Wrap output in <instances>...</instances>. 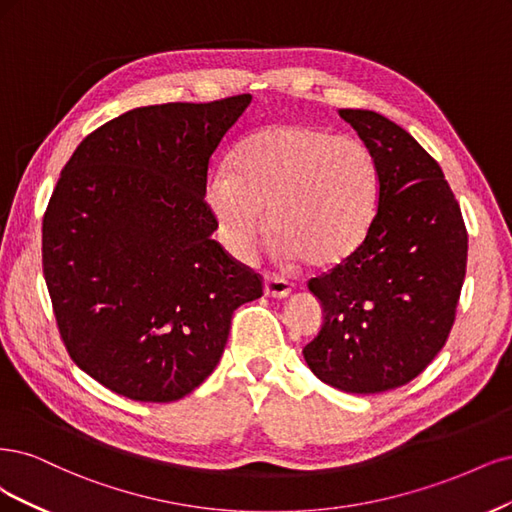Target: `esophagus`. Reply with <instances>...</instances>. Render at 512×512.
I'll use <instances>...</instances> for the list:
<instances>
[{
	"label": "esophagus",
	"instance_id": "obj_1",
	"mask_svg": "<svg viewBox=\"0 0 512 512\" xmlns=\"http://www.w3.org/2000/svg\"><path fill=\"white\" fill-rule=\"evenodd\" d=\"M263 293H266L268 298H287L291 293V283L280 276L266 274L263 276Z\"/></svg>",
	"mask_w": 512,
	"mask_h": 512
}]
</instances>
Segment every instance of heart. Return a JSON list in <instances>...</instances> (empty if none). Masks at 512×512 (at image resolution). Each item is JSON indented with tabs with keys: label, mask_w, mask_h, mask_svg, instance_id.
<instances>
[{
	"label": "heart",
	"mask_w": 512,
	"mask_h": 512,
	"mask_svg": "<svg viewBox=\"0 0 512 512\" xmlns=\"http://www.w3.org/2000/svg\"><path fill=\"white\" fill-rule=\"evenodd\" d=\"M206 200L238 257H251L270 225L287 261L332 268L366 242L378 208L370 148L304 123L266 125L244 136L212 176Z\"/></svg>",
	"instance_id": "heart-1"
}]
</instances>
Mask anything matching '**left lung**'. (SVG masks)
Wrapping results in <instances>:
<instances>
[{
	"label": "left lung",
	"instance_id": "obj_1",
	"mask_svg": "<svg viewBox=\"0 0 512 512\" xmlns=\"http://www.w3.org/2000/svg\"><path fill=\"white\" fill-rule=\"evenodd\" d=\"M338 114L376 161L378 208L361 249L308 283L323 325L302 353L323 383L381 393L410 383L447 342L468 234L440 166L406 129L374 110Z\"/></svg>",
	"mask_w": 512,
	"mask_h": 512
}]
</instances>
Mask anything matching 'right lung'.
Instances as JSON below:
<instances>
[{
	"mask_svg": "<svg viewBox=\"0 0 512 512\" xmlns=\"http://www.w3.org/2000/svg\"><path fill=\"white\" fill-rule=\"evenodd\" d=\"M134 108L65 163L42 221V268L74 364L136 402L185 398L217 368L261 278L212 240L208 161L249 108Z\"/></svg>",
	"mask_w": 512,
	"mask_h": 512,
	"instance_id": "add662e5",
	"label": "right lung"
}]
</instances>
